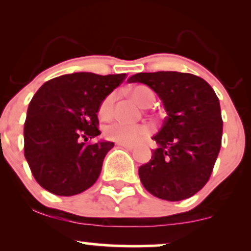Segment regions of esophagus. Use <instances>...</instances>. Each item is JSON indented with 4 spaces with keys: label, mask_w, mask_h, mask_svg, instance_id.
<instances>
[{
    "label": "esophagus",
    "mask_w": 251,
    "mask_h": 251,
    "mask_svg": "<svg viewBox=\"0 0 251 251\" xmlns=\"http://www.w3.org/2000/svg\"><path fill=\"white\" fill-rule=\"evenodd\" d=\"M118 145L122 146V148H125L127 150H133L134 145H131V144H122V143H118Z\"/></svg>",
    "instance_id": "34e87169"
}]
</instances>
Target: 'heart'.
I'll return each instance as SVG.
<instances>
[{"instance_id": "b5f03b06", "label": "heart", "mask_w": 251, "mask_h": 251, "mask_svg": "<svg viewBox=\"0 0 251 251\" xmlns=\"http://www.w3.org/2000/svg\"><path fill=\"white\" fill-rule=\"evenodd\" d=\"M131 96L137 100L140 105L150 106L154 101V92L148 86L139 85L131 89ZM116 96L114 93L108 94L102 100L99 106V116L108 118L113 113V106ZM150 134V127L143 124H132L126 122H116L105 128V135L108 140L122 144H134L138 140Z\"/></svg>"}]
</instances>
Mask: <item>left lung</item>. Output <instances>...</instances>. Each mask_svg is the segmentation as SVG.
Instances as JSON below:
<instances>
[{"mask_svg":"<svg viewBox=\"0 0 251 251\" xmlns=\"http://www.w3.org/2000/svg\"><path fill=\"white\" fill-rule=\"evenodd\" d=\"M162 99L166 116L152 139L158 148L139 168L144 188L170 201L192 197L208 183L220 153L223 132L220 100L201 77L179 72L138 73Z\"/></svg>","mask_w":251,"mask_h":251,"instance_id":"left-lung-1","label":"left lung"}]
</instances>
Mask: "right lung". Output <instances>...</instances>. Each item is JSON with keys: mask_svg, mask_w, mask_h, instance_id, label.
Instances as JSON below:
<instances>
[{"mask_svg": "<svg viewBox=\"0 0 251 251\" xmlns=\"http://www.w3.org/2000/svg\"><path fill=\"white\" fill-rule=\"evenodd\" d=\"M125 77L80 72L54 77L36 92L25 122V157L43 189L67 197L96 183L114 144L86 142L100 134V103Z\"/></svg>", "mask_w": 251, "mask_h": 251, "instance_id": "add662e5", "label": "right lung"}]
</instances>
